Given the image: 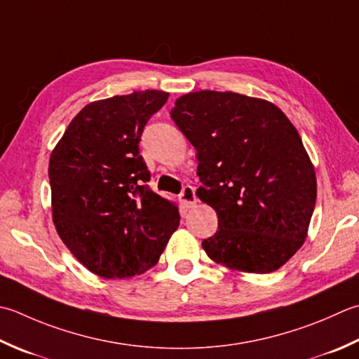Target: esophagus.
Returning a JSON list of instances; mask_svg holds the SVG:
<instances>
[{
    "mask_svg": "<svg viewBox=\"0 0 359 359\" xmlns=\"http://www.w3.org/2000/svg\"><path fill=\"white\" fill-rule=\"evenodd\" d=\"M179 199H180L182 203H184V207H187V208L194 207L196 205V201H198V199H196L194 188L191 185L184 187V189H182V193L179 194Z\"/></svg>",
    "mask_w": 359,
    "mask_h": 359,
    "instance_id": "esophagus-1",
    "label": "esophagus"
}]
</instances>
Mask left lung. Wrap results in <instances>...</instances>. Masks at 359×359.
I'll list each match as a JSON object with an SVG mask.
<instances>
[{"instance_id": "1", "label": "left lung", "mask_w": 359, "mask_h": 359, "mask_svg": "<svg viewBox=\"0 0 359 359\" xmlns=\"http://www.w3.org/2000/svg\"><path fill=\"white\" fill-rule=\"evenodd\" d=\"M171 118L198 151V196L217 215L203 250L233 271H277L304 244L318 194L297 129L277 105L233 91L180 96Z\"/></svg>"}]
</instances>
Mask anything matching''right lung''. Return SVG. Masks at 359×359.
Returning a JSON list of instances; mask_svg holds the SVG:
<instances>
[{
    "instance_id": "obj_1",
    "label": "right lung",
    "mask_w": 359,
    "mask_h": 359,
    "mask_svg": "<svg viewBox=\"0 0 359 359\" xmlns=\"http://www.w3.org/2000/svg\"><path fill=\"white\" fill-rule=\"evenodd\" d=\"M168 96L146 90L86 105L49 158L55 230L100 277L128 278L152 268L179 227V208L147 185L151 172L138 147Z\"/></svg>"
}]
</instances>
